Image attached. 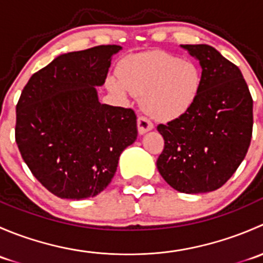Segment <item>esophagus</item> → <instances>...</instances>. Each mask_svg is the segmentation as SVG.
<instances>
[{
	"instance_id": "1",
	"label": "esophagus",
	"mask_w": 263,
	"mask_h": 263,
	"mask_svg": "<svg viewBox=\"0 0 263 263\" xmlns=\"http://www.w3.org/2000/svg\"><path fill=\"white\" fill-rule=\"evenodd\" d=\"M154 128V124L151 123L150 119H147L146 117H139L137 118V129H139L140 135H144L146 132L151 131Z\"/></svg>"
}]
</instances>
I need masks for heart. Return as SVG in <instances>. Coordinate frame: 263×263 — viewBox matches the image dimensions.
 I'll use <instances>...</instances> for the list:
<instances>
[{
	"label": "heart",
	"mask_w": 263,
	"mask_h": 263,
	"mask_svg": "<svg viewBox=\"0 0 263 263\" xmlns=\"http://www.w3.org/2000/svg\"><path fill=\"white\" fill-rule=\"evenodd\" d=\"M107 86L121 98L141 97L142 108L155 119L173 121L196 104L202 75L192 61L156 50L124 58L119 72L108 76Z\"/></svg>",
	"instance_id": "obj_1"
}]
</instances>
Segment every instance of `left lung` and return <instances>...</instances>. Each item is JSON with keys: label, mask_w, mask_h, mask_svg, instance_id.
Returning <instances> with one entry per match:
<instances>
[{"label": "left lung", "mask_w": 263, "mask_h": 263, "mask_svg": "<svg viewBox=\"0 0 263 263\" xmlns=\"http://www.w3.org/2000/svg\"><path fill=\"white\" fill-rule=\"evenodd\" d=\"M202 68L192 109L159 124L164 150L156 166L174 190L206 193L221 187L245 159L252 139L253 100L239 68L208 44H182Z\"/></svg>", "instance_id": "1"}]
</instances>
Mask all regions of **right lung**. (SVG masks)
Wrapping results in <instances>:
<instances>
[{
  "mask_svg": "<svg viewBox=\"0 0 263 263\" xmlns=\"http://www.w3.org/2000/svg\"><path fill=\"white\" fill-rule=\"evenodd\" d=\"M121 46H98L55 57L29 79L16 105L15 139L33 176L60 198L94 197L115 177L119 156L137 139L132 109L102 104Z\"/></svg>",
  "mask_w": 263,
  "mask_h": 263,
  "instance_id": "obj_1",
  "label": "right lung"
}]
</instances>
